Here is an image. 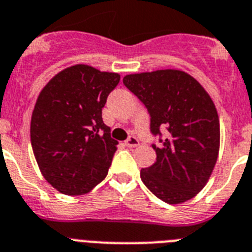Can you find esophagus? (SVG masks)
I'll list each match as a JSON object with an SVG mask.
<instances>
[{"instance_id": "obj_1", "label": "esophagus", "mask_w": 252, "mask_h": 252, "mask_svg": "<svg viewBox=\"0 0 252 252\" xmlns=\"http://www.w3.org/2000/svg\"><path fill=\"white\" fill-rule=\"evenodd\" d=\"M138 145H139L138 138H137V137H134V136H130L129 138L126 141V147H137Z\"/></svg>"}]
</instances>
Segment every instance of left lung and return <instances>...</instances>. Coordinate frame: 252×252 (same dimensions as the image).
<instances>
[{
    "label": "left lung",
    "instance_id": "obj_1",
    "mask_svg": "<svg viewBox=\"0 0 252 252\" xmlns=\"http://www.w3.org/2000/svg\"><path fill=\"white\" fill-rule=\"evenodd\" d=\"M123 83L145 105L150 130L158 136L156 161L141 170V179L166 204L191 200L205 187L219 152L217 109L197 80L181 70L130 74ZM168 132L162 140L160 129Z\"/></svg>",
    "mask_w": 252,
    "mask_h": 252
}]
</instances>
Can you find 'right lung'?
<instances>
[{
    "instance_id": "obj_1",
    "label": "right lung",
    "mask_w": 252,
    "mask_h": 252,
    "mask_svg": "<svg viewBox=\"0 0 252 252\" xmlns=\"http://www.w3.org/2000/svg\"><path fill=\"white\" fill-rule=\"evenodd\" d=\"M119 80V74L74 65L38 96L32 147L44 179L61 193H88L107 175L118 141L103 123L102 107Z\"/></svg>"
}]
</instances>
